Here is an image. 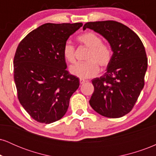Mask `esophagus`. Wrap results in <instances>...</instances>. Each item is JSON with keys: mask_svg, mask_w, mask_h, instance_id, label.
<instances>
[{"mask_svg": "<svg viewBox=\"0 0 156 156\" xmlns=\"http://www.w3.org/2000/svg\"><path fill=\"white\" fill-rule=\"evenodd\" d=\"M79 81H80V84H83V83H85V82H86V80H84V79H81V78H80Z\"/></svg>", "mask_w": 156, "mask_h": 156, "instance_id": "esophagus-1", "label": "esophagus"}]
</instances>
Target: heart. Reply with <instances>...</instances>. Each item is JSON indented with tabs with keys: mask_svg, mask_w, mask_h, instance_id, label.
Instances as JSON below:
<instances>
[{
	"mask_svg": "<svg viewBox=\"0 0 156 156\" xmlns=\"http://www.w3.org/2000/svg\"><path fill=\"white\" fill-rule=\"evenodd\" d=\"M78 41L89 49L83 63H78L69 67V73L81 79L92 78L99 73V67L105 69L110 64L112 58V51L103 39L94 32H86L78 37ZM64 58L69 63L76 62L75 48L69 42L63 47Z\"/></svg>",
	"mask_w": 156,
	"mask_h": 156,
	"instance_id": "heart-1",
	"label": "heart"
}]
</instances>
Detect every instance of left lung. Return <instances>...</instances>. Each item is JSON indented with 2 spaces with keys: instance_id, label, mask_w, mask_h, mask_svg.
<instances>
[{
  "instance_id": "obj_1",
  "label": "left lung",
  "mask_w": 156,
  "mask_h": 156,
  "mask_svg": "<svg viewBox=\"0 0 156 156\" xmlns=\"http://www.w3.org/2000/svg\"><path fill=\"white\" fill-rule=\"evenodd\" d=\"M103 36L113 51L107 71L92 80V108L103 117L119 118L133 108L144 88L147 58L140 38L125 25L113 20L87 23L83 27Z\"/></svg>"
}]
</instances>
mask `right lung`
I'll return each instance as SVG.
<instances>
[{
	"instance_id": "obj_1",
	"label": "right lung",
	"mask_w": 156,
	"mask_h": 156,
	"mask_svg": "<svg viewBox=\"0 0 156 156\" xmlns=\"http://www.w3.org/2000/svg\"><path fill=\"white\" fill-rule=\"evenodd\" d=\"M83 26L45 23L20 42L14 58V79L20 104L41 123L64 117L79 79L67 70L63 47L69 36Z\"/></svg>"
}]
</instances>
